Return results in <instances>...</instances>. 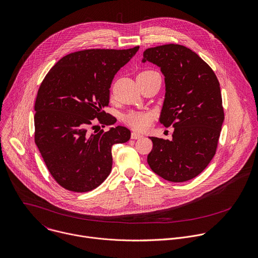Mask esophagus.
I'll list each match as a JSON object with an SVG mask.
<instances>
[{
    "instance_id": "obj_1",
    "label": "esophagus",
    "mask_w": 258,
    "mask_h": 258,
    "mask_svg": "<svg viewBox=\"0 0 258 258\" xmlns=\"http://www.w3.org/2000/svg\"><path fill=\"white\" fill-rule=\"evenodd\" d=\"M131 138H132L133 140H138V139H141V138H143V136H142L141 134H139V133L133 132V133H132V135H131Z\"/></svg>"
}]
</instances>
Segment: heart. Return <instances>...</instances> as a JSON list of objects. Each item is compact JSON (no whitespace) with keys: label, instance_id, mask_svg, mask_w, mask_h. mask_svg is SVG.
<instances>
[{"label":"heart","instance_id":"b5f03b06","mask_svg":"<svg viewBox=\"0 0 258 258\" xmlns=\"http://www.w3.org/2000/svg\"><path fill=\"white\" fill-rule=\"evenodd\" d=\"M156 72L153 71H146L141 74H153ZM153 115L150 112H141V111H133L124 115L123 120L124 122L130 125L132 128L136 131H146L150 127L152 123Z\"/></svg>","mask_w":258,"mask_h":258}]
</instances>
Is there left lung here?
I'll list each match as a JSON object with an SVG mask.
<instances>
[{
  "label": "left lung",
  "instance_id": "obj_1",
  "mask_svg": "<svg viewBox=\"0 0 258 258\" xmlns=\"http://www.w3.org/2000/svg\"><path fill=\"white\" fill-rule=\"evenodd\" d=\"M161 69L165 98L159 121L172 125V140L149 137L147 161L157 175L172 182L197 177L216 154L224 121L220 83L211 67L191 49L165 44L144 51L142 62Z\"/></svg>",
  "mask_w": 258,
  "mask_h": 258
}]
</instances>
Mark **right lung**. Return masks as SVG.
I'll return each mask as SVG.
<instances>
[{"label":"right lung","mask_w":258,"mask_h":258,"mask_svg":"<svg viewBox=\"0 0 258 258\" xmlns=\"http://www.w3.org/2000/svg\"><path fill=\"white\" fill-rule=\"evenodd\" d=\"M139 48L70 53L42 81L34 106L35 144L50 174L63 188L86 192L99 186L111 171L112 146L131 139V131L121 125L93 133L90 127L95 118L105 125L116 122L102 109L109 103L115 74Z\"/></svg>","instance_id":"add662e5"}]
</instances>
